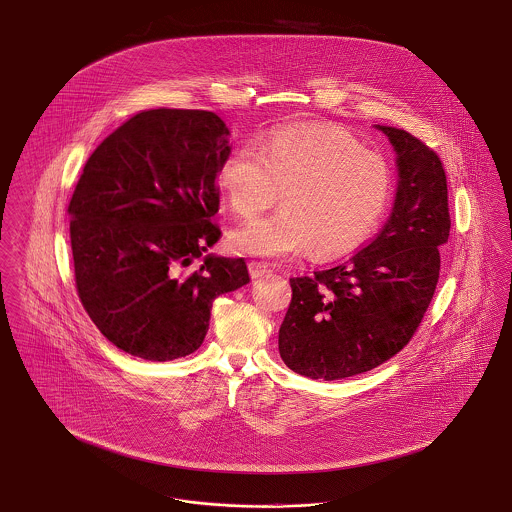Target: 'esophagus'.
Wrapping results in <instances>:
<instances>
[{
	"label": "esophagus",
	"mask_w": 512,
	"mask_h": 512,
	"mask_svg": "<svg viewBox=\"0 0 512 512\" xmlns=\"http://www.w3.org/2000/svg\"><path fill=\"white\" fill-rule=\"evenodd\" d=\"M247 268H249L251 278H261V276H265L268 272H272L270 266L266 265V263H261V261H249Z\"/></svg>",
	"instance_id": "1"
}]
</instances>
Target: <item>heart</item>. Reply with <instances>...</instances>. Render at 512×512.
Masks as SVG:
<instances>
[{
  "instance_id": "heart-1",
  "label": "heart",
  "mask_w": 512,
  "mask_h": 512,
  "mask_svg": "<svg viewBox=\"0 0 512 512\" xmlns=\"http://www.w3.org/2000/svg\"><path fill=\"white\" fill-rule=\"evenodd\" d=\"M219 187L238 217L282 210L232 230L234 251L257 257H293L312 247L325 261L359 246L391 196V168L363 149L350 132L331 124H289L255 147H240L221 162Z\"/></svg>"
}]
</instances>
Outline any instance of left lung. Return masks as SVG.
<instances>
[{"label": "left lung", "mask_w": 512, "mask_h": 512, "mask_svg": "<svg viewBox=\"0 0 512 512\" xmlns=\"http://www.w3.org/2000/svg\"><path fill=\"white\" fill-rule=\"evenodd\" d=\"M397 153L399 187L384 229L352 257L291 278L280 355L291 371L338 380L372 371L416 335L435 295L450 208L439 155L403 128L380 126Z\"/></svg>", "instance_id": "1"}]
</instances>
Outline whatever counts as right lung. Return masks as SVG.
<instances>
[{"label":"right lung","mask_w":512,"mask_h":512,"mask_svg":"<svg viewBox=\"0 0 512 512\" xmlns=\"http://www.w3.org/2000/svg\"><path fill=\"white\" fill-rule=\"evenodd\" d=\"M229 130L204 109H143L90 155L71 194L75 287L100 333L147 361L196 352L212 302L246 261L194 259L221 238L217 172Z\"/></svg>","instance_id":"add662e5"}]
</instances>
